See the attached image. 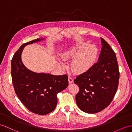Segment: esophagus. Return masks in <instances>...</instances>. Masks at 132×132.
Listing matches in <instances>:
<instances>
[{
    "mask_svg": "<svg viewBox=\"0 0 132 132\" xmlns=\"http://www.w3.org/2000/svg\"><path fill=\"white\" fill-rule=\"evenodd\" d=\"M73 82V79L72 77L69 76V82L70 84H71V83H72Z\"/></svg>",
    "mask_w": 132,
    "mask_h": 132,
    "instance_id": "obj_1",
    "label": "esophagus"
}]
</instances>
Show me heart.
<instances>
[{"mask_svg":"<svg viewBox=\"0 0 132 132\" xmlns=\"http://www.w3.org/2000/svg\"><path fill=\"white\" fill-rule=\"evenodd\" d=\"M98 50L95 45L89 42L76 43L67 48L61 55L63 60L72 59L71 69L76 73H82L89 71L95 63ZM61 69H65L66 66L61 62L59 63Z\"/></svg>","mask_w":132,"mask_h":132,"instance_id":"b5f03b06","label":"heart"}]
</instances>
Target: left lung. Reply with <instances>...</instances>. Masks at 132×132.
Segmentation results:
<instances>
[{
  "label": "left lung",
  "instance_id": "obj_1",
  "mask_svg": "<svg viewBox=\"0 0 132 132\" xmlns=\"http://www.w3.org/2000/svg\"><path fill=\"white\" fill-rule=\"evenodd\" d=\"M98 62L87 72L76 77L74 82L79 87L76 95L77 106L84 112L94 114L111 103L118 89L119 72L116 53L101 38Z\"/></svg>",
  "mask_w": 132,
  "mask_h": 132
}]
</instances>
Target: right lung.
<instances>
[{
	"mask_svg": "<svg viewBox=\"0 0 132 132\" xmlns=\"http://www.w3.org/2000/svg\"><path fill=\"white\" fill-rule=\"evenodd\" d=\"M43 39L37 38L23 44L11 61L12 82L16 95L29 111L41 116L55 110L57 103V94L69 85L67 75L56 76L35 72L28 70L23 63L21 54L24 47Z\"/></svg>",
	"mask_w": 132,
	"mask_h": 132,
	"instance_id": "1",
	"label": "right lung"
}]
</instances>
